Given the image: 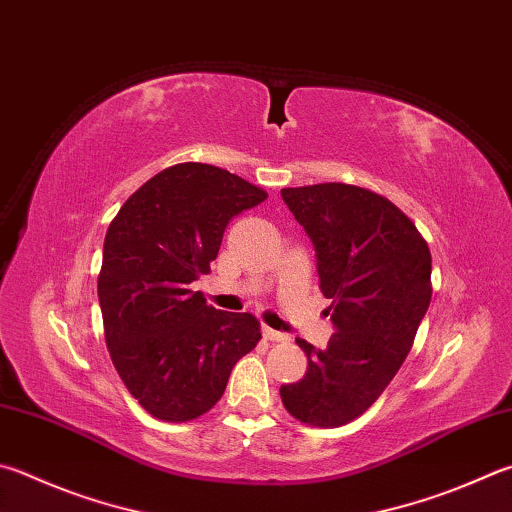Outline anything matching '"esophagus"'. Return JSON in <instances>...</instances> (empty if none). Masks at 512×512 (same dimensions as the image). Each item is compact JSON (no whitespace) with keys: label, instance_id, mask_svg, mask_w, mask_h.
<instances>
[{"label":"esophagus","instance_id":"obj_1","mask_svg":"<svg viewBox=\"0 0 512 512\" xmlns=\"http://www.w3.org/2000/svg\"><path fill=\"white\" fill-rule=\"evenodd\" d=\"M262 333H264V338H266V340H273V342H286V340H288L286 333H282V331H275V329H271V327H264V329H262Z\"/></svg>","mask_w":512,"mask_h":512}]
</instances>
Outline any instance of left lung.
Listing matches in <instances>:
<instances>
[{
  "label": "left lung",
  "instance_id": "obj_1",
  "mask_svg": "<svg viewBox=\"0 0 512 512\" xmlns=\"http://www.w3.org/2000/svg\"><path fill=\"white\" fill-rule=\"evenodd\" d=\"M282 199L313 241L336 333L327 349L295 340L309 367L280 396L297 421L340 427L376 403L410 353L432 300V255L403 210L360 185L284 188Z\"/></svg>",
  "mask_w": 512,
  "mask_h": 512
}]
</instances>
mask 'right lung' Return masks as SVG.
<instances>
[{"mask_svg": "<svg viewBox=\"0 0 512 512\" xmlns=\"http://www.w3.org/2000/svg\"><path fill=\"white\" fill-rule=\"evenodd\" d=\"M268 194L208 163L152 176L109 224L98 300L111 362L138 403L170 423L194 421L257 347L250 313L217 311L190 284L210 271L232 217Z\"/></svg>", "mask_w": 512, "mask_h": 512, "instance_id": "add662e5", "label": "right lung"}]
</instances>
